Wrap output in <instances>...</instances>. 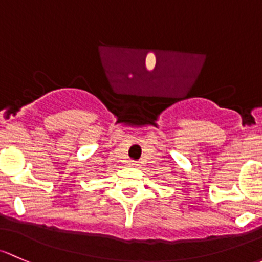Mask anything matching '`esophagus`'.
Returning a JSON list of instances; mask_svg holds the SVG:
<instances>
[{
	"label": "esophagus",
	"instance_id": "obj_1",
	"mask_svg": "<svg viewBox=\"0 0 262 262\" xmlns=\"http://www.w3.org/2000/svg\"><path fill=\"white\" fill-rule=\"evenodd\" d=\"M129 166H132V167H137V166H138V162H136V161H130V162H129Z\"/></svg>",
	"mask_w": 262,
	"mask_h": 262
}]
</instances>
